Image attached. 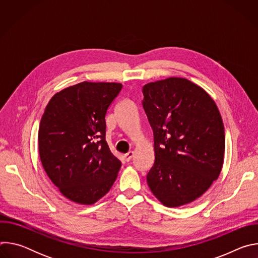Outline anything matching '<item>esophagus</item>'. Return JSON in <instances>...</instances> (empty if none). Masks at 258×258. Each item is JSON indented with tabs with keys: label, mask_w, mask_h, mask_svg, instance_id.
<instances>
[{
	"label": "esophagus",
	"mask_w": 258,
	"mask_h": 258,
	"mask_svg": "<svg viewBox=\"0 0 258 258\" xmlns=\"http://www.w3.org/2000/svg\"><path fill=\"white\" fill-rule=\"evenodd\" d=\"M133 156H134V152L133 151H130V152H127L125 155H124V159H125V161H131L132 160V158H133Z\"/></svg>",
	"instance_id": "esophagus-1"
}]
</instances>
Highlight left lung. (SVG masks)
<instances>
[{
    "instance_id": "left-lung-1",
    "label": "left lung",
    "mask_w": 258,
    "mask_h": 258,
    "mask_svg": "<svg viewBox=\"0 0 258 258\" xmlns=\"http://www.w3.org/2000/svg\"><path fill=\"white\" fill-rule=\"evenodd\" d=\"M143 95L154 135L148 186L164 206L191 203L223 168L226 140L218 108L201 87L182 78L147 84Z\"/></svg>"
}]
</instances>
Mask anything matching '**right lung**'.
Segmentation results:
<instances>
[{
  "mask_svg": "<svg viewBox=\"0 0 258 258\" xmlns=\"http://www.w3.org/2000/svg\"><path fill=\"white\" fill-rule=\"evenodd\" d=\"M122 89L118 83L83 82L56 93L39 128L43 167L72 202L96 203L114 183L121 162L105 140V116Z\"/></svg>",
  "mask_w": 258,
  "mask_h": 258,
  "instance_id": "obj_1",
  "label": "right lung"
}]
</instances>
